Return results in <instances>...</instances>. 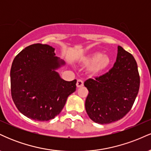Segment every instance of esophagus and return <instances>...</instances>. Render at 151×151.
<instances>
[{
    "mask_svg": "<svg viewBox=\"0 0 151 151\" xmlns=\"http://www.w3.org/2000/svg\"><path fill=\"white\" fill-rule=\"evenodd\" d=\"M76 85H77V87L80 88V87H81V86H84V82H83V81L81 80V79H78Z\"/></svg>",
    "mask_w": 151,
    "mask_h": 151,
    "instance_id": "1",
    "label": "esophagus"
}]
</instances>
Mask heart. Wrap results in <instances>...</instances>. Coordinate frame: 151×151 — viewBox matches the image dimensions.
I'll use <instances>...</instances> for the list:
<instances>
[{"mask_svg":"<svg viewBox=\"0 0 151 151\" xmlns=\"http://www.w3.org/2000/svg\"><path fill=\"white\" fill-rule=\"evenodd\" d=\"M111 60L109 55L102 54L100 52L84 55L80 58V63L88 67V72L93 76L99 75L110 66Z\"/></svg>","mask_w":151,"mask_h":151,"instance_id":"b5f03b06","label":"heart"}]
</instances>
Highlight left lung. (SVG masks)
<instances>
[{
  "instance_id": "left-lung-1",
  "label": "left lung",
  "mask_w": 151,
  "mask_h": 151,
  "mask_svg": "<svg viewBox=\"0 0 151 151\" xmlns=\"http://www.w3.org/2000/svg\"><path fill=\"white\" fill-rule=\"evenodd\" d=\"M89 94L85 109L99 124L120 120L131 110L140 86L138 66L131 54L118 46L117 58L109 72L84 82Z\"/></svg>"
}]
</instances>
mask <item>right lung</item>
<instances>
[{
    "label": "right lung",
    "mask_w": 151,
    "mask_h": 151,
    "mask_svg": "<svg viewBox=\"0 0 151 151\" xmlns=\"http://www.w3.org/2000/svg\"><path fill=\"white\" fill-rule=\"evenodd\" d=\"M55 50L48 45H31L12 63V98L19 111L35 121H49L59 115L76 90V79L65 81L58 72L65 62L55 57Z\"/></svg>",
    "instance_id": "1"
}]
</instances>
